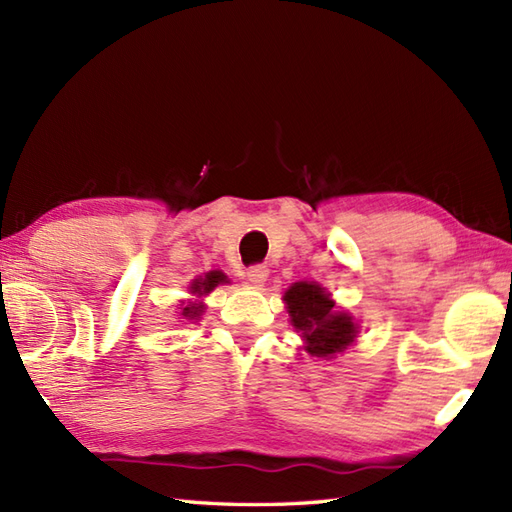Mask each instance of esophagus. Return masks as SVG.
<instances>
[{
	"label": "esophagus",
	"mask_w": 512,
	"mask_h": 512,
	"mask_svg": "<svg viewBox=\"0 0 512 512\" xmlns=\"http://www.w3.org/2000/svg\"><path fill=\"white\" fill-rule=\"evenodd\" d=\"M266 277H268V268L264 264L250 266L248 273H246V279L250 281V284H255V286H262L264 281H266Z\"/></svg>",
	"instance_id": "1"
}]
</instances>
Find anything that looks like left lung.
I'll return each instance as SVG.
<instances>
[{
  "label": "left lung",
  "mask_w": 512,
  "mask_h": 512,
  "mask_svg": "<svg viewBox=\"0 0 512 512\" xmlns=\"http://www.w3.org/2000/svg\"><path fill=\"white\" fill-rule=\"evenodd\" d=\"M284 301L288 303L290 321L306 339V352L319 358L343 352L356 339V325L350 314L336 312L334 301L319 284L290 286Z\"/></svg>",
  "instance_id": "obj_1"
}]
</instances>
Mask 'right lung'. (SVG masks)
<instances>
[{
    "label": "right lung",
    "instance_id": "right-lung-1",
    "mask_svg": "<svg viewBox=\"0 0 512 512\" xmlns=\"http://www.w3.org/2000/svg\"><path fill=\"white\" fill-rule=\"evenodd\" d=\"M224 281H226V275H224V273H217V270H215V273H209L204 279H202V277L195 279L193 284H191V292H193V295H198V297L209 295V292H211L217 284H224ZM180 310H182V317H184V319L193 321V319H200V314L204 312V306H202V303L189 301L187 306L180 308Z\"/></svg>",
    "mask_w": 512,
    "mask_h": 512
}]
</instances>
